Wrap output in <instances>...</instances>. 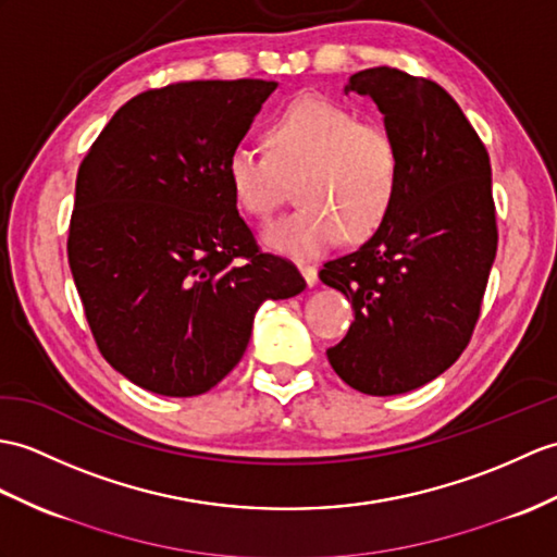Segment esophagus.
Here are the masks:
<instances>
[{
    "label": "esophagus",
    "instance_id": "obj_1",
    "mask_svg": "<svg viewBox=\"0 0 557 557\" xmlns=\"http://www.w3.org/2000/svg\"><path fill=\"white\" fill-rule=\"evenodd\" d=\"M299 273L304 275L308 287H315L318 284V268L315 265H308V263H299Z\"/></svg>",
    "mask_w": 557,
    "mask_h": 557
}]
</instances>
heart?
Here are the masks:
<instances>
[{"label":"heart","instance_id":"heart-1","mask_svg":"<svg viewBox=\"0 0 557 557\" xmlns=\"http://www.w3.org/2000/svg\"><path fill=\"white\" fill-rule=\"evenodd\" d=\"M268 153L237 145L225 173L232 197L253 218L282 201L284 177L301 173L304 206L263 230V244L289 258H313L342 235L368 239L389 218L400 189V149L384 125L322 97H299L270 121Z\"/></svg>","mask_w":557,"mask_h":557}]
</instances>
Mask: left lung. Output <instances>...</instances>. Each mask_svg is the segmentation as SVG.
Returning <instances> with one entry per match:
<instances>
[{"label":"left lung","instance_id":"8db88e82","mask_svg":"<svg viewBox=\"0 0 557 557\" xmlns=\"http://www.w3.org/2000/svg\"><path fill=\"white\" fill-rule=\"evenodd\" d=\"M348 92L377 103L396 137L400 189L363 247L320 270L356 315L327 360L354 389L394 396L438 377L472 337L498 247L491 163L432 81L380 66L348 77Z\"/></svg>","mask_w":557,"mask_h":557}]
</instances>
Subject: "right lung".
Wrapping results in <instances>:
<instances>
[{"label":"right lung","mask_w":557,"mask_h":557,"mask_svg":"<svg viewBox=\"0 0 557 557\" xmlns=\"http://www.w3.org/2000/svg\"><path fill=\"white\" fill-rule=\"evenodd\" d=\"M275 87L149 89L113 113L81 163L69 265L101 356L141 389H213L247 351L261 304L306 289L289 261L258 251L225 173Z\"/></svg>","instance_id":"obj_1"}]
</instances>
